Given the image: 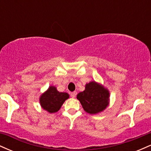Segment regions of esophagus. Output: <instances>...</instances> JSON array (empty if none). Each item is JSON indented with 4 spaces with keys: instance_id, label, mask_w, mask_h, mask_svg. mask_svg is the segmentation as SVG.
Returning a JSON list of instances; mask_svg holds the SVG:
<instances>
[{
    "instance_id": "34e87169",
    "label": "esophagus",
    "mask_w": 151,
    "mask_h": 151,
    "mask_svg": "<svg viewBox=\"0 0 151 151\" xmlns=\"http://www.w3.org/2000/svg\"><path fill=\"white\" fill-rule=\"evenodd\" d=\"M76 95H77V92H76V91H73V92H72V93H70L71 97H72V98H74V97H75Z\"/></svg>"
}]
</instances>
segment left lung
I'll use <instances>...</instances> for the list:
<instances>
[{
    "label": "left lung",
    "instance_id": "left-lung-1",
    "mask_svg": "<svg viewBox=\"0 0 151 151\" xmlns=\"http://www.w3.org/2000/svg\"><path fill=\"white\" fill-rule=\"evenodd\" d=\"M109 91L104 86L96 81H90L86 84L85 90L77 94L83 109L90 114L103 111L109 103Z\"/></svg>",
    "mask_w": 151,
    "mask_h": 151
}]
</instances>
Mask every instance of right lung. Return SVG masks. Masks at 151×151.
I'll return each mask as SVG.
<instances>
[{
    "mask_svg": "<svg viewBox=\"0 0 151 151\" xmlns=\"http://www.w3.org/2000/svg\"><path fill=\"white\" fill-rule=\"evenodd\" d=\"M70 95L65 92H60L55 86H51L48 88L40 98V103L43 109L49 113H55L60 110L66 99Z\"/></svg>",
    "mask_w": 151,
    "mask_h": 151,
    "instance_id": "1",
    "label": "right lung"
}]
</instances>
